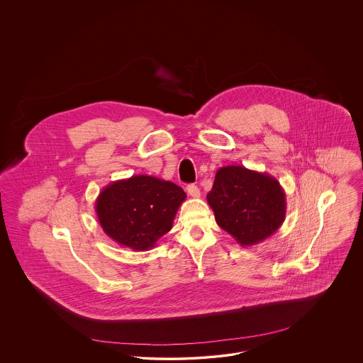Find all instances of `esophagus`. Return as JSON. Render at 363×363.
I'll return each instance as SVG.
<instances>
[{
	"label": "esophagus",
	"instance_id": "34e87169",
	"mask_svg": "<svg viewBox=\"0 0 363 363\" xmlns=\"http://www.w3.org/2000/svg\"><path fill=\"white\" fill-rule=\"evenodd\" d=\"M186 190H188L190 197H193V199H199L200 197V189L196 185H188Z\"/></svg>",
	"mask_w": 363,
	"mask_h": 363
}]
</instances>
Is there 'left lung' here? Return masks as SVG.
I'll use <instances>...</instances> for the list:
<instances>
[{"label":"left lung","mask_w":363,"mask_h":363,"mask_svg":"<svg viewBox=\"0 0 363 363\" xmlns=\"http://www.w3.org/2000/svg\"><path fill=\"white\" fill-rule=\"evenodd\" d=\"M207 201L216 223L242 246L275 234L287 209L286 193L275 177L233 164L216 172Z\"/></svg>","instance_id":"left-lung-1"}]
</instances>
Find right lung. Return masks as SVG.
Instances as JSON below:
<instances>
[{"mask_svg":"<svg viewBox=\"0 0 363 363\" xmlns=\"http://www.w3.org/2000/svg\"><path fill=\"white\" fill-rule=\"evenodd\" d=\"M186 193L170 181L132 175L104 186L95 201L98 220L107 237L135 252L152 249L173 228Z\"/></svg>","mask_w":363,"mask_h":363,"instance_id":"right-lung-1","label":"right lung"}]
</instances>
